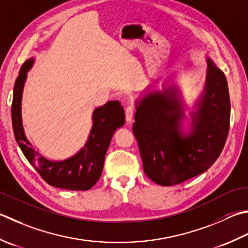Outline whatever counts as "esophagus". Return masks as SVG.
I'll list each match as a JSON object with an SVG mask.
<instances>
[{
  "label": "esophagus",
  "instance_id": "obj_1",
  "mask_svg": "<svg viewBox=\"0 0 248 248\" xmlns=\"http://www.w3.org/2000/svg\"><path fill=\"white\" fill-rule=\"evenodd\" d=\"M134 111H135V108L133 105L127 106V108H125V120H127V123H131V121H132Z\"/></svg>",
  "mask_w": 248,
  "mask_h": 248
}]
</instances>
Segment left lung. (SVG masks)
I'll return each instance as SVG.
<instances>
[{"instance_id":"obj_1","label":"left lung","mask_w":248,"mask_h":248,"mask_svg":"<svg viewBox=\"0 0 248 248\" xmlns=\"http://www.w3.org/2000/svg\"><path fill=\"white\" fill-rule=\"evenodd\" d=\"M185 135L176 87L149 92L137 105L133 133L144 172L158 185L173 186L204 173L219 157L230 125L227 79L210 58L204 90Z\"/></svg>"}]
</instances>
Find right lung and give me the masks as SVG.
I'll return each instance as SVG.
<instances>
[{
    "instance_id": "right-lung-1",
    "label": "right lung",
    "mask_w": 248,
    "mask_h": 248,
    "mask_svg": "<svg viewBox=\"0 0 248 248\" xmlns=\"http://www.w3.org/2000/svg\"><path fill=\"white\" fill-rule=\"evenodd\" d=\"M33 59L23 63L15 81L12 121L13 130L19 147L28 161L42 178L50 186L69 190H88L99 181L104 166L106 152L116 129L124 124V110L118 101H109L94 109L92 115L93 125L88 142L75 156L63 161H50L32 148L24 135L21 119V98L27 72L31 69Z\"/></svg>"
}]
</instances>
